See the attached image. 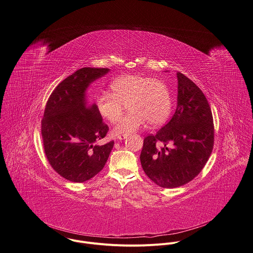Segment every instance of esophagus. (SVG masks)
I'll return each instance as SVG.
<instances>
[{"label": "esophagus", "instance_id": "obj_1", "mask_svg": "<svg viewBox=\"0 0 253 253\" xmlns=\"http://www.w3.org/2000/svg\"><path fill=\"white\" fill-rule=\"evenodd\" d=\"M127 137H128L127 135H121V136H118V137H117V139L121 141V140H125V139H127Z\"/></svg>", "mask_w": 253, "mask_h": 253}]
</instances>
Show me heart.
I'll use <instances>...</instances> for the list:
<instances>
[{"instance_id": "obj_1", "label": "heart", "mask_w": 253, "mask_h": 253, "mask_svg": "<svg viewBox=\"0 0 253 253\" xmlns=\"http://www.w3.org/2000/svg\"><path fill=\"white\" fill-rule=\"evenodd\" d=\"M110 93H101L96 98V107L101 117L115 122L127 103L129 112L118 120L113 128L115 135H128L138 131L148 121L151 125L163 122L171 110V95L160 80L130 74L115 79Z\"/></svg>"}]
</instances>
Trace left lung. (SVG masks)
Masks as SVG:
<instances>
[{"instance_id": "8db88e82", "label": "left lung", "mask_w": 253, "mask_h": 253, "mask_svg": "<svg viewBox=\"0 0 253 253\" xmlns=\"http://www.w3.org/2000/svg\"><path fill=\"white\" fill-rule=\"evenodd\" d=\"M177 107L171 120L145 138L141 164L147 176L162 188L192 181L207 162L214 143L210 106L202 90L178 72Z\"/></svg>"}]
</instances>
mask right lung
Listing matches in <instances>:
<instances>
[{"label": "right lung", "mask_w": 253, "mask_h": 253, "mask_svg": "<svg viewBox=\"0 0 253 253\" xmlns=\"http://www.w3.org/2000/svg\"><path fill=\"white\" fill-rule=\"evenodd\" d=\"M108 68L84 67L65 78L51 93L42 120L46 156L64 179L83 183L104 167L114 142L99 145L108 131L87 90Z\"/></svg>", "instance_id": "right-lung-1"}]
</instances>
